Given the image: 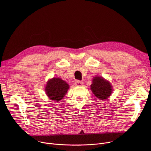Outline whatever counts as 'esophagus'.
<instances>
[{"mask_svg": "<svg viewBox=\"0 0 151 151\" xmlns=\"http://www.w3.org/2000/svg\"><path fill=\"white\" fill-rule=\"evenodd\" d=\"M75 85L76 86H81L83 85V83L81 81H79V80H77L75 82Z\"/></svg>", "mask_w": 151, "mask_h": 151, "instance_id": "1", "label": "esophagus"}]
</instances>
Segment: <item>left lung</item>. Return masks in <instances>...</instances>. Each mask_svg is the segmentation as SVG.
<instances>
[{
	"label": "left lung",
	"mask_w": 151,
	"mask_h": 151,
	"mask_svg": "<svg viewBox=\"0 0 151 151\" xmlns=\"http://www.w3.org/2000/svg\"><path fill=\"white\" fill-rule=\"evenodd\" d=\"M90 87L94 95L101 100L109 97L112 92L111 84L101 77H95Z\"/></svg>",
	"instance_id": "left-lung-1"
}]
</instances>
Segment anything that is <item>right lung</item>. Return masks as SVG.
<instances>
[{"instance_id": "add662e5", "label": "right lung", "mask_w": 151, "mask_h": 151, "mask_svg": "<svg viewBox=\"0 0 151 151\" xmlns=\"http://www.w3.org/2000/svg\"><path fill=\"white\" fill-rule=\"evenodd\" d=\"M68 88L69 86L65 81L61 78H55L47 82L45 92L48 98L53 101H60L67 93Z\"/></svg>"}]
</instances>
